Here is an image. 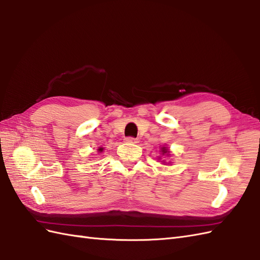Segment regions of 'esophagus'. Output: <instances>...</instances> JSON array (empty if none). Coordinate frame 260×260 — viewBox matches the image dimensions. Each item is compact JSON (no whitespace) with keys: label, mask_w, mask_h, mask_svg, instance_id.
<instances>
[{"label":"esophagus","mask_w":260,"mask_h":260,"mask_svg":"<svg viewBox=\"0 0 260 260\" xmlns=\"http://www.w3.org/2000/svg\"><path fill=\"white\" fill-rule=\"evenodd\" d=\"M125 142L126 143H132V144H137L138 140H137V138H134V137H126Z\"/></svg>","instance_id":"34e87169"}]
</instances>
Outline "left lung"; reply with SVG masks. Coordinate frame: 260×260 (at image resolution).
Wrapping results in <instances>:
<instances>
[{
  "label": "left lung",
  "mask_w": 260,
  "mask_h": 260,
  "mask_svg": "<svg viewBox=\"0 0 260 260\" xmlns=\"http://www.w3.org/2000/svg\"><path fill=\"white\" fill-rule=\"evenodd\" d=\"M160 152H161V155H167V156H170L171 154H170V150H168V148L167 147H165V146H162L161 148H160ZM160 157H158V159H159ZM162 162H165V161H162Z\"/></svg>",
  "instance_id": "1"
}]
</instances>
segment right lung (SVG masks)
I'll return each instance as SVG.
<instances>
[{
    "label": "right lung",
    "mask_w": 260,
    "mask_h": 260,
    "mask_svg": "<svg viewBox=\"0 0 260 260\" xmlns=\"http://www.w3.org/2000/svg\"><path fill=\"white\" fill-rule=\"evenodd\" d=\"M103 149H104V148H103V147H99V149H98V150H99V153H102V152H103Z\"/></svg>",
    "instance_id": "obj_1"
}]
</instances>
